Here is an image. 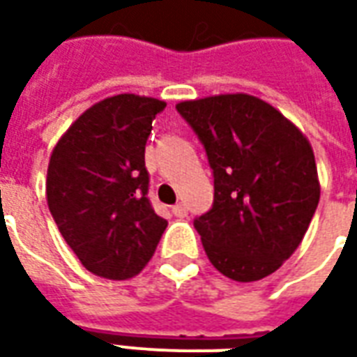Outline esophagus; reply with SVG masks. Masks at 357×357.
I'll list each match as a JSON object with an SVG mask.
<instances>
[{
    "mask_svg": "<svg viewBox=\"0 0 357 357\" xmlns=\"http://www.w3.org/2000/svg\"><path fill=\"white\" fill-rule=\"evenodd\" d=\"M172 214L178 218H185L187 216V206L185 204H181V202H178V204H174L172 206Z\"/></svg>",
    "mask_w": 357,
    "mask_h": 357,
    "instance_id": "esophagus-1",
    "label": "esophagus"
}]
</instances>
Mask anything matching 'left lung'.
<instances>
[{"mask_svg": "<svg viewBox=\"0 0 357 357\" xmlns=\"http://www.w3.org/2000/svg\"><path fill=\"white\" fill-rule=\"evenodd\" d=\"M176 109L214 176L212 208L193 222L208 260L241 283L268 277L298 248L319 202L310 143L252 95H216Z\"/></svg>", "mask_w": 357, "mask_h": 357, "instance_id": "left-lung-1", "label": "left lung"}]
</instances>
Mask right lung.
Masks as SVG:
<instances>
[{"label": "right lung", "instance_id": "add662e5", "mask_svg": "<svg viewBox=\"0 0 357 357\" xmlns=\"http://www.w3.org/2000/svg\"><path fill=\"white\" fill-rule=\"evenodd\" d=\"M166 102L122 93L88 109L53 149L47 204L86 269L130 279L147 266L168 222L149 201L145 145Z\"/></svg>", "mask_w": 357, "mask_h": 357}]
</instances>
